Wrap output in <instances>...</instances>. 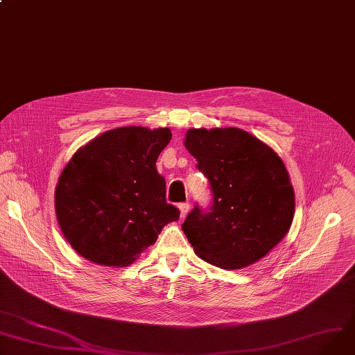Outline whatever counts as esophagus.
<instances>
[{
	"label": "esophagus",
	"mask_w": 355,
	"mask_h": 355,
	"mask_svg": "<svg viewBox=\"0 0 355 355\" xmlns=\"http://www.w3.org/2000/svg\"><path fill=\"white\" fill-rule=\"evenodd\" d=\"M179 210H180V217L183 219V217H186V214H187L189 210H190L189 203H180V205H179Z\"/></svg>",
	"instance_id": "esophagus-1"
}]
</instances>
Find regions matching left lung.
<instances>
[{
    "label": "left lung",
    "instance_id": "left-lung-1",
    "mask_svg": "<svg viewBox=\"0 0 355 355\" xmlns=\"http://www.w3.org/2000/svg\"><path fill=\"white\" fill-rule=\"evenodd\" d=\"M186 149L211 193L182 229L196 254L222 268L248 267L276 248L294 216V190L280 156L239 128L189 129Z\"/></svg>",
    "mask_w": 355,
    "mask_h": 355
}]
</instances>
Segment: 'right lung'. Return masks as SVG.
<instances>
[{
	"label": "right lung",
	"mask_w": 355,
	"mask_h": 355,
	"mask_svg": "<svg viewBox=\"0 0 355 355\" xmlns=\"http://www.w3.org/2000/svg\"><path fill=\"white\" fill-rule=\"evenodd\" d=\"M168 128L125 126L88 142L68 162L55 190L60 227L83 257L102 266L133 263L179 219L156 169Z\"/></svg>",
	"instance_id": "add662e5"
}]
</instances>
